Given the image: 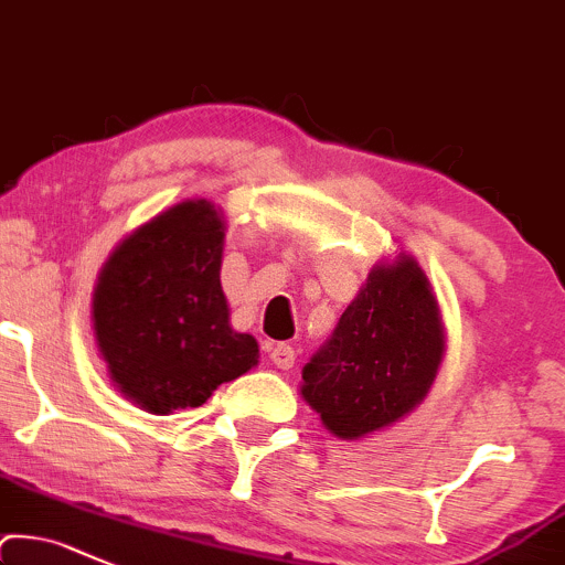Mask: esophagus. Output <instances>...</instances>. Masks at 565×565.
<instances>
[{"mask_svg":"<svg viewBox=\"0 0 565 565\" xmlns=\"http://www.w3.org/2000/svg\"><path fill=\"white\" fill-rule=\"evenodd\" d=\"M269 358H271V363H275L277 369H290V366H294V361H296V350L290 348V344L280 342V344H275V348L269 350Z\"/></svg>","mask_w":565,"mask_h":565,"instance_id":"34e87169","label":"esophagus"}]
</instances>
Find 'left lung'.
Segmentation results:
<instances>
[{"label":"left lung","instance_id":"left-lung-1","mask_svg":"<svg viewBox=\"0 0 565 565\" xmlns=\"http://www.w3.org/2000/svg\"><path fill=\"white\" fill-rule=\"evenodd\" d=\"M439 301L415 256L374 264L301 372V398L337 439L361 441L423 404L447 350Z\"/></svg>","mask_w":565,"mask_h":565}]
</instances>
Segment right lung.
Here are the masks:
<instances>
[{
	"instance_id": "obj_1",
	"label": "right lung",
	"mask_w": 565,
	"mask_h": 565,
	"mask_svg": "<svg viewBox=\"0 0 565 565\" xmlns=\"http://www.w3.org/2000/svg\"><path fill=\"white\" fill-rule=\"evenodd\" d=\"M223 210L185 199L120 239L105 260L90 323L107 374L150 415L202 406L258 366V342L228 323L221 288Z\"/></svg>"
}]
</instances>
